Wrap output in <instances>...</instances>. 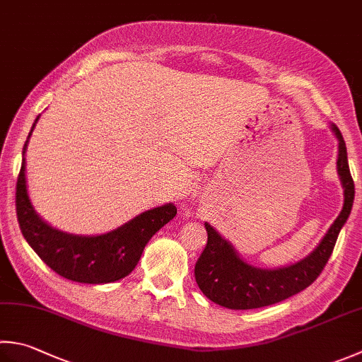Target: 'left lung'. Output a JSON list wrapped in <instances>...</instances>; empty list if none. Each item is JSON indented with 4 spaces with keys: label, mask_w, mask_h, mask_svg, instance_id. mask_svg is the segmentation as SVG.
<instances>
[{
    "label": "left lung",
    "mask_w": 362,
    "mask_h": 362,
    "mask_svg": "<svg viewBox=\"0 0 362 362\" xmlns=\"http://www.w3.org/2000/svg\"><path fill=\"white\" fill-rule=\"evenodd\" d=\"M329 127L339 141L337 174L344 188V205L320 243L306 257L292 265L259 268L240 257L229 240H226L216 229L205 223L209 235L207 246L196 262L194 276L197 286L209 300L223 308L235 310L270 306L300 293L322 273L334 250L339 232L351 214L353 201H355V183L350 174L345 141L334 124Z\"/></svg>",
    "instance_id": "8db88e82"
}]
</instances>
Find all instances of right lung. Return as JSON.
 <instances>
[{
  "label": "right lung",
  "mask_w": 362,
  "mask_h": 362,
  "mask_svg": "<svg viewBox=\"0 0 362 362\" xmlns=\"http://www.w3.org/2000/svg\"><path fill=\"white\" fill-rule=\"evenodd\" d=\"M39 117L28 134L17 180L16 204L21 233L35 254L62 278L83 284H108L125 278L138 265L148 240L175 216V205L169 202L146 210L100 235H76L53 228L35 211L26 185L25 153Z\"/></svg>",
  "instance_id": "add662e5"
}]
</instances>
